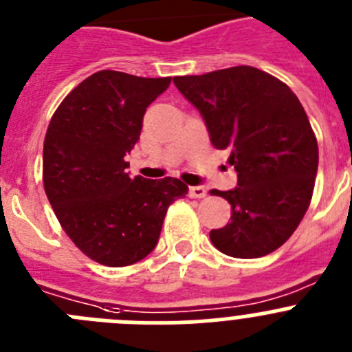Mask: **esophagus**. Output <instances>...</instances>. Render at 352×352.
<instances>
[{
	"mask_svg": "<svg viewBox=\"0 0 352 352\" xmlns=\"http://www.w3.org/2000/svg\"><path fill=\"white\" fill-rule=\"evenodd\" d=\"M188 195H190L192 199H203L206 197V188H204V186H190Z\"/></svg>",
	"mask_w": 352,
	"mask_h": 352,
	"instance_id": "esophagus-1",
	"label": "esophagus"
}]
</instances>
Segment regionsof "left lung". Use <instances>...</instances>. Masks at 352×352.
<instances>
[{
	"label": "left lung",
	"instance_id": "8db88e82",
	"mask_svg": "<svg viewBox=\"0 0 352 352\" xmlns=\"http://www.w3.org/2000/svg\"><path fill=\"white\" fill-rule=\"evenodd\" d=\"M194 104L217 149H231L234 190H211L231 204V222L210 232L222 254L254 259L291 238L310 206L319 148L310 121L287 84L259 68L231 67L174 77Z\"/></svg>",
	"mask_w": 352,
	"mask_h": 352
}]
</instances>
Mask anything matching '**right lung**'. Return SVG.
<instances>
[{"mask_svg": "<svg viewBox=\"0 0 352 352\" xmlns=\"http://www.w3.org/2000/svg\"><path fill=\"white\" fill-rule=\"evenodd\" d=\"M170 77L100 70L72 89L43 139V188L63 231L84 256L120 268L157 247L167 208L185 197L178 178H130L126 153L146 107Z\"/></svg>", "mask_w": 352, "mask_h": 352, "instance_id": "add662e5", "label": "right lung"}]
</instances>
